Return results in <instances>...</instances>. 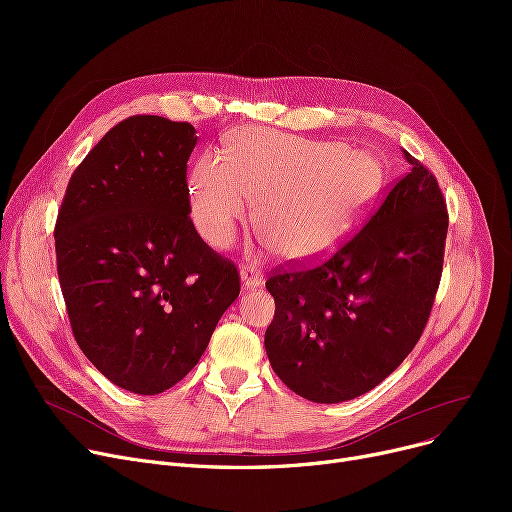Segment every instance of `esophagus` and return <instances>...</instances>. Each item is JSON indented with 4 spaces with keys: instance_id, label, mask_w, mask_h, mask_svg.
Wrapping results in <instances>:
<instances>
[{
    "instance_id": "34e87169",
    "label": "esophagus",
    "mask_w": 512,
    "mask_h": 512,
    "mask_svg": "<svg viewBox=\"0 0 512 512\" xmlns=\"http://www.w3.org/2000/svg\"><path fill=\"white\" fill-rule=\"evenodd\" d=\"M240 282L245 288H255V286H261L263 284V274L257 270V267L253 265H245L240 270Z\"/></svg>"
}]
</instances>
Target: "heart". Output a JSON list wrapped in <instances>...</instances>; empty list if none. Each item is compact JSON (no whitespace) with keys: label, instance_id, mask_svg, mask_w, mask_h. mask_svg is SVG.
Segmentation results:
<instances>
[{"label":"heart","instance_id":"b5f03b06","mask_svg":"<svg viewBox=\"0 0 512 512\" xmlns=\"http://www.w3.org/2000/svg\"><path fill=\"white\" fill-rule=\"evenodd\" d=\"M378 161L342 145L297 134L251 128L228 143L226 155L205 153L188 180L199 234L226 249L245 222L255 226L286 261L332 253L353 232L380 193Z\"/></svg>","mask_w":512,"mask_h":512}]
</instances>
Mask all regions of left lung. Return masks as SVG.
<instances>
[{
	"mask_svg": "<svg viewBox=\"0 0 512 512\" xmlns=\"http://www.w3.org/2000/svg\"><path fill=\"white\" fill-rule=\"evenodd\" d=\"M402 176L369 222L326 261L278 270L265 351L299 396L353 400L407 359L432 313L442 278L448 211L436 176L405 151Z\"/></svg>",
	"mask_w": 512,
	"mask_h": 512,
	"instance_id": "left-lung-1",
	"label": "left lung"
}]
</instances>
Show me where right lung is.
<instances>
[{
	"label": "right lung",
	"mask_w": 512,
	"mask_h": 512,
	"mask_svg": "<svg viewBox=\"0 0 512 512\" xmlns=\"http://www.w3.org/2000/svg\"><path fill=\"white\" fill-rule=\"evenodd\" d=\"M188 122L130 116L74 170L56 222L72 334L116 386L159 394L191 371L240 292L236 265L197 234Z\"/></svg>",
	"instance_id": "right-lung-1"
}]
</instances>
